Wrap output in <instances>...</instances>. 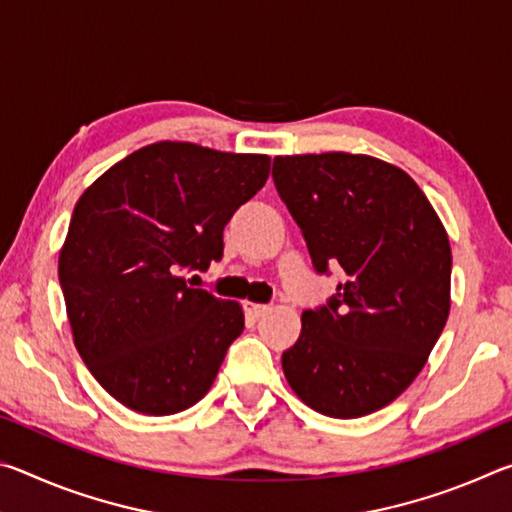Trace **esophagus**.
Here are the masks:
<instances>
[{
	"mask_svg": "<svg viewBox=\"0 0 512 512\" xmlns=\"http://www.w3.org/2000/svg\"><path fill=\"white\" fill-rule=\"evenodd\" d=\"M268 309H271V307H268V305H259V302H246V311H248V316H253V318L264 316Z\"/></svg>",
	"mask_w": 512,
	"mask_h": 512,
	"instance_id": "34e87169",
	"label": "esophagus"
}]
</instances>
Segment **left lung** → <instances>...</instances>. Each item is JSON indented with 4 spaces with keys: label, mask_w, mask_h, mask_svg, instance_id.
I'll return each instance as SVG.
<instances>
[{
    "label": "left lung",
    "mask_w": 512,
    "mask_h": 512,
    "mask_svg": "<svg viewBox=\"0 0 512 512\" xmlns=\"http://www.w3.org/2000/svg\"><path fill=\"white\" fill-rule=\"evenodd\" d=\"M273 180L318 273L345 280L302 311L282 354L289 386L329 418H361L420 375L449 316L452 248L409 173L372 155H277Z\"/></svg>",
    "instance_id": "obj_1"
}]
</instances>
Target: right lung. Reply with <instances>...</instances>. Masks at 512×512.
<instances>
[{
	"label": "right lung",
	"mask_w": 512,
	"mask_h": 512,
	"mask_svg": "<svg viewBox=\"0 0 512 512\" xmlns=\"http://www.w3.org/2000/svg\"><path fill=\"white\" fill-rule=\"evenodd\" d=\"M271 158L155 142L85 189L60 248L74 345L131 411L171 415L203 400L244 309L189 287L223 255V228L264 187Z\"/></svg>",
	"instance_id": "add662e5"
}]
</instances>
